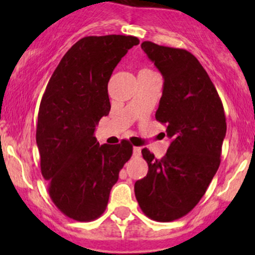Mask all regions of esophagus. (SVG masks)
Here are the masks:
<instances>
[{"mask_svg": "<svg viewBox=\"0 0 255 255\" xmlns=\"http://www.w3.org/2000/svg\"><path fill=\"white\" fill-rule=\"evenodd\" d=\"M140 154H141V148L134 146V147H133V156L137 158V157H140Z\"/></svg>", "mask_w": 255, "mask_h": 255, "instance_id": "34e87169", "label": "esophagus"}]
</instances>
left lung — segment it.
Listing matches in <instances>:
<instances>
[{
  "mask_svg": "<svg viewBox=\"0 0 255 255\" xmlns=\"http://www.w3.org/2000/svg\"><path fill=\"white\" fill-rule=\"evenodd\" d=\"M141 49L164 79L156 119L166 125L170 146L162 159L142 148L148 171L134 192L148 218L171 222L192 211L211 183L227 122L217 90L194 55L152 42Z\"/></svg>",
  "mask_w": 255,
  "mask_h": 255,
  "instance_id": "left-lung-1",
  "label": "left lung"
}]
</instances>
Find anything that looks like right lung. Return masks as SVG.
<instances>
[{"mask_svg":"<svg viewBox=\"0 0 255 255\" xmlns=\"http://www.w3.org/2000/svg\"><path fill=\"white\" fill-rule=\"evenodd\" d=\"M137 44L136 37L121 34L81 38L58 63L40 102V170L52 203L75 221H93L105 211L119 172L133 153L127 140L99 145L95 130L110 111L113 71Z\"/></svg>","mask_w":255,"mask_h":255,"instance_id":"obj_1","label":"right lung"}]
</instances>
